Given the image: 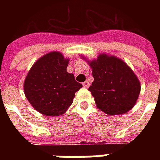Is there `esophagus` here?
<instances>
[{"mask_svg":"<svg viewBox=\"0 0 160 160\" xmlns=\"http://www.w3.org/2000/svg\"><path fill=\"white\" fill-rule=\"evenodd\" d=\"M82 85H83V86H84V87H85V88H88V87H89V86H90V84H89V82H88V81H85V82L83 83Z\"/></svg>","mask_w":160,"mask_h":160,"instance_id":"obj_1","label":"esophagus"}]
</instances>
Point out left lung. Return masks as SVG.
Returning <instances> with one entry per match:
<instances>
[{
    "mask_svg": "<svg viewBox=\"0 0 160 160\" xmlns=\"http://www.w3.org/2000/svg\"><path fill=\"white\" fill-rule=\"evenodd\" d=\"M92 69L94 81L89 90L99 109L109 115L123 114L136 104L140 93V81L124 60L101 53L96 59L86 60Z\"/></svg>",
    "mask_w": 160,
    "mask_h": 160,
    "instance_id": "obj_1",
    "label": "left lung"
}]
</instances>
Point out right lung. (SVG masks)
<instances>
[{"label":"right lung","mask_w":160,"mask_h":160,"mask_svg":"<svg viewBox=\"0 0 160 160\" xmlns=\"http://www.w3.org/2000/svg\"><path fill=\"white\" fill-rule=\"evenodd\" d=\"M69 58L51 51L39 58L24 81V93L34 109L47 116H60L73 103L82 85L68 73Z\"/></svg>","instance_id":"obj_1"}]
</instances>
